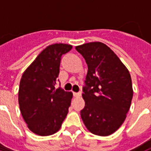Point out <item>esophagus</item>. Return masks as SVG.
Returning <instances> with one entry per match:
<instances>
[{"label":"esophagus","instance_id":"1","mask_svg":"<svg viewBox=\"0 0 151 151\" xmlns=\"http://www.w3.org/2000/svg\"><path fill=\"white\" fill-rule=\"evenodd\" d=\"M73 95L75 97H80V96L81 95V92H78V93H76V92H73Z\"/></svg>","mask_w":151,"mask_h":151}]
</instances>
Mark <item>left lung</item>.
<instances>
[{
  "instance_id": "8db88e82",
  "label": "left lung",
  "mask_w": 151,
  "mask_h": 151,
  "mask_svg": "<svg viewBox=\"0 0 151 151\" xmlns=\"http://www.w3.org/2000/svg\"><path fill=\"white\" fill-rule=\"evenodd\" d=\"M76 49L88 65L82 120L90 132L107 137L121 127L131 107L133 89L129 70L103 42H88Z\"/></svg>"
}]
</instances>
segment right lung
Returning a JSON list of instances; mask_svg holds the SVG:
<instances>
[{
    "label": "right lung",
    "mask_w": 151,
    "mask_h": 151,
    "mask_svg": "<svg viewBox=\"0 0 151 151\" xmlns=\"http://www.w3.org/2000/svg\"><path fill=\"white\" fill-rule=\"evenodd\" d=\"M72 46L55 43L47 46L22 75L19 105L29 129L38 136L59 131L68 113L73 94L56 88L60 62Z\"/></svg>",
    "instance_id": "obj_1"
}]
</instances>
